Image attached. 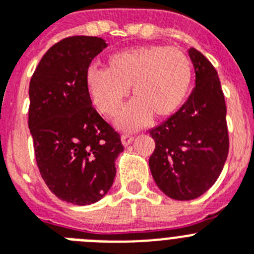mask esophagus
Returning a JSON list of instances; mask_svg holds the SVG:
<instances>
[{"mask_svg": "<svg viewBox=\"0 0 254 254\" xmlns=\"http://www.w3.org/2000/svg\"><path fill=\"white\" fill-rule=\"evenodd\" d=\"M133 136L132 134H128V133H125L122 134V137H121V140H122V143L123 146H128V145H131L132 141H133Z\"/></svg>", "mask_w": 254, "mask_h": 254, "instance_id": "esophagus-1", "label": "esophagus"}]
</instances>
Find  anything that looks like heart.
Listing matches in <instances>:
<instances>
[{
    "mask_svg": "<svg viewBox=\"0 0 254 254\" xmlns=\"http://www.w3.org/2000/svg\"><path fill=\"white\" fill-rule=\"evenodd\" d=\"M190 64L178 48L164 46L134 47L108 58L107 68L90 67L86 86L94 105L108 117L120 113L132 89L134 99L117 120L122 129H138L151 121L152 113L167 117L187 98Z\"/></svg>",
    "mask_w": 254,
    "mask_h": 254,
    "instance_id": "obj_1",
    "label": "heart"
}]
</instances>
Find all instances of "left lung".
Wrapping results in <instances>:
<instances>
[{
    "instance_id": "1",
    "label": "left lung",
    "mask_w": 254,
    "mask_h": 254,
    "mask_svg": "<svg viewBox=\"0 0 254 254\" xmlns=\"http://www.w3.org/2000/svg\"><path fill=\"white\" fill-rule=\"evenodd\" d=\"M196 80L187 102L150 129L155 150L149 159L155 183L168 197L202 196L223 170L229 152L226 105L216 69L205 56L188 49Z\"/></svg>"
}]
</instances>
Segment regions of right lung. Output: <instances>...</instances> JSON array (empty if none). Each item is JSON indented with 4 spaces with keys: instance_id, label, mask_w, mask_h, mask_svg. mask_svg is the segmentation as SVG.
<instances>
[{
    "instance_id": "right-lung-1",
    "label": "right lung",
    "mask_w": 254,
    "mask_h": 254,
    "mask_svg": "<svg viewBox=\"0 0 254 254\" xmlns=\"http://www.w3.org/2000/svg\"><path fill=\"white\" fill-rule=\"evenodd\" d=\"M107 46L98 37L64 38L47 51L29 85L28 123L40 176L72 205H90L108 193L123 151L86 86L87 68Z\"/></svg>"
}]
</instances>
